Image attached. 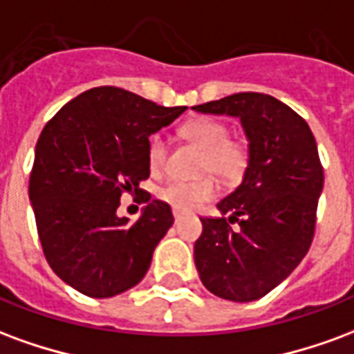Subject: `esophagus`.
Wrapping results in <instances>:
<instances>
[{
	"label": "esophagus",
	"instance_id": "1",
	"mask_svg": "<svg viewBox=\"0 0 354 354\" xmlns=\"http://www.w3.org/2000/svg\"><path fill=\"white\" fill-rule=\"evenodd\" d=\"M180 220H182V214H180V212H174V222H180Z\"/></svg>",
	"mask_w": 354,
	"mask_h": 354
}]
</instances>
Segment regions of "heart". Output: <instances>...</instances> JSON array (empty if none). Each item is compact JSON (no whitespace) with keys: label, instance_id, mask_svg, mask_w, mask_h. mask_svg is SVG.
Instances as JSON below:
<instances>
[{"label":"heart","instance_id":"obj_1","mask_svg":"<svg viewBox=\"0 0 354 354\" xmlns=\"http://www.w3.org/2000/svg\"><path fill=\"white\" fill-rule=\"evenodd\" d=\"M180 134L203 149L201 172L235 182L245 174L250 159V147L245 140L231 138L225 123L212 117H195L182 124ZM169 146L162 134H151L147 140V165L151 172H159L167 162ZM218 185L210 178L203 180H170L157 192L159 199L174 208L176 212H192L201 205L212 201Z\"/></svg>","mask_w":354,"mask_h":354}]
</instances>
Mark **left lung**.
<instances>
[{
  "mask_svg": "<svg viewBox=\"0 0 354 354\" xmlns=\"http://www.w3.org/2000/svg\"><path fill=\"white\" fill-rule=\"evenodd\" d=\"M239 117L250 159L237 189L201 218L195 243L201 282L230 301H254L288 277L311 246L324 170L309 124L269 94L237 93L193 106ZM230 212V218L223 214ZM231 223H237L233 230Z\"/></svg>",
  "mask_w": 354,
  "mask_h": 354,
  "instance_id": "8db88e82",
  "label": "left lung"
}]
</instances>
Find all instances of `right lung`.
<instances>
[{"instance_id":"obj_1","label":"right lung","mask_w":354,"mask_h":354,"mask_svg":"<svg viewBox=\"0 0 354 354\" xmlns=\"http://www.w3.org/2000/svg\"><path fill=\"white\" fill-rule=\"evenodd\" d=\"M185 109L96 87L60 108L39 134L28 187L37 235L50 269L81 294L117 296L147 273L174 223L172 210L146 197L142 216L129 223L117 207L123 193H144L147 140Z\"/></svg>"}]
</instances>
